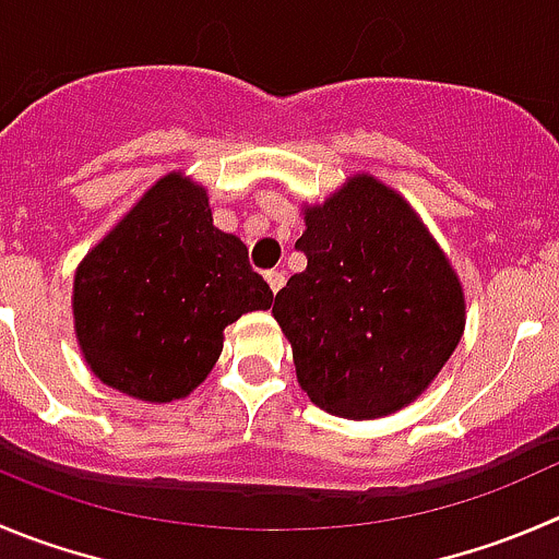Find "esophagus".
Returning a JSON list of instances; mask_svg holds the SVG:
<instances>
[{
    "label": "esophagus",
    "instance_id": "1",
    "mask_svg": "<svg viewBox=\"0 0 559 559\" xmlns=\"http://www.w3.org/2000/svg\"><path fill=\"white\" fill-rule=\"evenodd\" d=\"M265 283H269L271 294H280L285 285V274L283 271H265Z\"/></svg>",
    "mask_w": 559,
    "mask_h": 559
}]
</instances>
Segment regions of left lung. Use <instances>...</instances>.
<instances>
[{
    "instance_id": "8db88e82",
    "label": "left lung",
    "mask_w": 559,
    "mask_h": 559,
    "mask_svg": "<svg viewBox=\"0 0 559 559\" xmlns=\"http://www.w3.org/2000/svg\"><path fill=\"white\" fill-rule=\"evenodd\" d=\"M296 241L307 269L276 294L301 390L323 412L373 419L412 403L464 332V294L403 197L359 175Z\"/></svg>"
}]
</instances>
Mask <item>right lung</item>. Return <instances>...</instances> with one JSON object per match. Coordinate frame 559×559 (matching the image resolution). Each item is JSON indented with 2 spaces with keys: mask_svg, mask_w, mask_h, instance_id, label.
<instances>
[{
  "mask_svg": "<svg viewBox=\"0 0 559 559\" xmlns=\"http://www.w3.org/2000/svg\"><path fill=\"white\" fill-rule=\"evenodd\" d=\"M271 301L247 247L214 227L205 189L175 173L84 258L73 283L90 370L151 403L189 395L219 359L227 323Z\"/></svg>",
  "mask_w": 559,
  "mask_h": 559,
  "instance_id": "obj_1",
  "label": "right lung"
}]
</instances>
